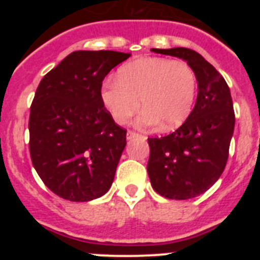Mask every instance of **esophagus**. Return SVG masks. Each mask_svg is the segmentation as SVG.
I'll use <instances>...</instances> for the list:
<instances>
[{"label": "esophagus", "mask_w": 260, "mask_h": 260, "mask_svg": "<svg viewBox=\"0 0 260 260\" xmlns=\"http://www.w3.org/2000/svg\"><path fill=\"white\" fill-rule=\"evenodd\" d=\"M138 137H141V135L137 134V133H134V132H127V134H126L127 141H132V139H134V138H138Z\"/></svg>", "instance_id": "34e87169"}]
</instances>
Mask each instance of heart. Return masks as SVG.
I'll return each mask as SVG.
<instances>
[{"label":"heart","instance_id":"heart-1","mask_svg":"<svg viewBox=\"0 0 260 260\" xmlns=\"http://www.w3.org/2000/svg\"><path fill=\"white\" fill-rule=\"evenodd\" d=\"M197 98V77L185 61L144 57L126 63L117 79L107 80L102 102L114 122L125 125L139 107L144 108L135 126L152 128L162 123L173 130L191 113Z\"/></svg>","mask_w":260,"mask_h":260}]
</instances>
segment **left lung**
Wrapping results in <instances>:
<instances>
[{
	"label": "left lung",
	"mask_w": 260,
	"mask_h": 260,
	"mask_svg": "<svg viewBox=\"0 0 260 260\" xmlns=\"http://www.w3.org/2000/svg\"><path fill=\"white\" fill-rule=\"evenodd\" d=\"M152 52L186 61L198 82L194 109L176 132L148 138L147 172L153 190L168 199L185 201L207 191L226 165L234 132L231 89L210 62L187 48Z\"/></svg>",
	"instance_id": "1"
}]
</instances>
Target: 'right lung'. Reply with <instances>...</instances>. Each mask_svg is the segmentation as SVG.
Wrapping results in <instances>:
<instances>
[{
  "label": "right lung",
  "instance_id": "add662e5",
  "mask_svg": "<svg viewBox=\"0 0 260 260\" xmlns=\"http://www.w3.org/2000/svg\"><path fill=\"white\" fill-rule=\"evenodd\" d=\"M130 56L75 50L36 89L28 122L32 164L48 189L66 201H93L113 183L126 130L103 105L102 84Z\"/></svg>",
  "mask_w": 260,
  "mask_h": 260
}]
</instances>
